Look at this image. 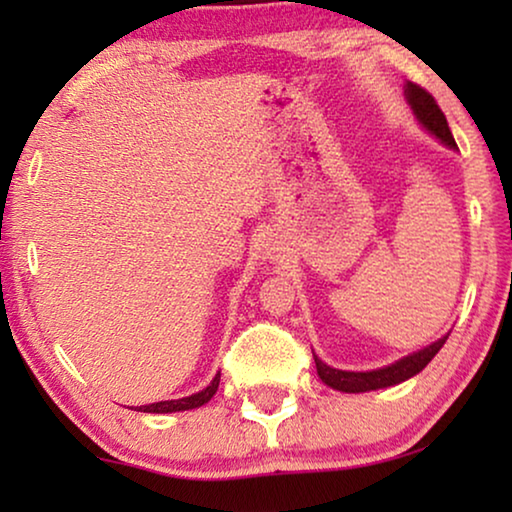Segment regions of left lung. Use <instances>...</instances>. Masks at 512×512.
Returning a JSON list of instances; mask_svg holds the SVG:
<instances>
[{
    "label": "left lung",
    "instance_id": "8db88e82",
    "mask_svg": "<svg viewBox=\"0 0 512 512\" xmlns=\"http://www.w3.org/2000/svg\"><path fill=\"white\" fill-rule=\"evenodd\" d=\"M405 97H408V102H410L412 111H415L417 121L422 123L433 137H438L440 142L450 146V149H457V142H454L450 125H447V118L443 111H440L438 102L433 100V95L426 93V90L422 86H417V83L408 81V86H405ZM447 335H443V338L436 342H431L429 347L419 349V352H415V354L403 356L401 361L391 363V366L366 370V373H352V370L331 368V366H326V363L321 361L317 354H314V363H317V373L321 377V382L328 384V387L345 391V394H361V391L394 387V384L410 380L412 375H417L419 370H424L426 366H429V361L440 352V347L445 345Z\"/></svg>",
    "mask_w": 512,
    "mask_h": 512
}]
</instances>
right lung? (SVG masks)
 <instances>
[{"instance_id": "obj_1", "label": "right lung", "mask_w": 512, "mask_h": 512, "mask_svg": "<svg viewBox=\"0 0 512 512\" xmlns=\"http://www.w3.org/2000/svg\"><path fill=\"white\" fill-rule=\"evenodd\" d=\"M219 380H221V373H216V377L212 382H209V387H205L198 394L193 396H186V398H177V401H160V403H149V405H139V412H156V415H163V412H181V410H193V408H200V405H205L209 398L216 394V389H219Z\"/></svg>"}]
</instances>
